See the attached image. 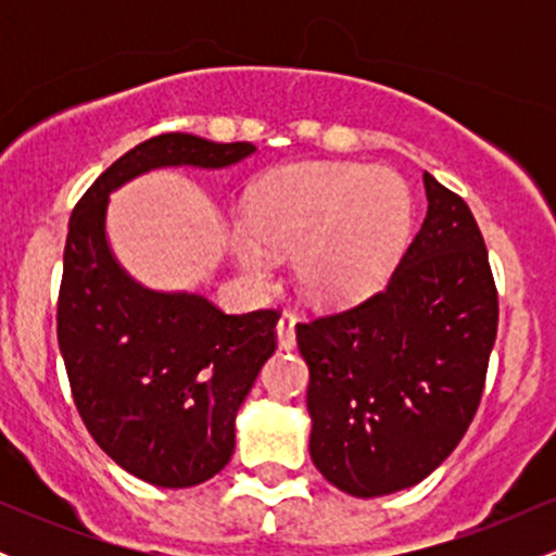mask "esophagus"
<instances>
[{"instance_id":"1","label":"esophagus","mask_w":556,"mask_h":556,"mask_svg":"<svg viewBox=\"0 0 556 556\" xmlns=\"http://www.w3.org/2000/svg\"><path fill=\"white\" fill-rule=\"evenodd\" d=\"M295 321H298V318L292 314H285L277 321V342H279V348H282V350L295 348Z\"/></svg>"}]
</instances>
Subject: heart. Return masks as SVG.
Segmentation results:
<instances>
[{"label": "heart", "instance_id": "b5f03b06", "mask_svg": "<svg viewBox=\"0 0 556 556\" xmlns=\"http://www.w3.org/2000/svg\"><path fill=\"white\" fill-rule=\"evenodd\" d=\"M248 225L229 235L251 277L274 269L271 248L292 253L305 298L321 305L363 300L397 264L410 232L413 201L394 172L353 162H300L266 172L245 201Z\"/></svg>", "mask_w": 556, "mask_h": 556}]
</instances>
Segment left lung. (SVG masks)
Returning <instances> with one entry per match:
<instances>
[{"instance_id": "8db88e82", "label": "left lung", "mask_w": 556, "mask_h": 556, "mask_svg": "<svg viewBox=\"0 0 556 556\" xmlns=\"http://www.w3.org/2000/svg\"><path fill=\"white\" fill-rule=\"evenodd\" d=\"M429 212L397 269L353 308L298 324L311 460L353 496L416 486L468 431L500 324L468 203L426 172Z\"/></svg>"}]
</instances>
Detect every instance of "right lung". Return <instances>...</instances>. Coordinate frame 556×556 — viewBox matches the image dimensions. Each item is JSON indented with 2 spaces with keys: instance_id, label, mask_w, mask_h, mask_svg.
<instances>
[{
  "instance_id": "1",
  "label": "right lung",
  "mask_w": 556,
  "mask_h": 556,
  "mask_svg": "<svg viewBox=\"0 0 556 556\" xmlns=\"http://www.w3.org/2000/svg\"><path fill=\"white\" fill-rule=\"evenodd\" d=\"M253 151L164 132L101 172L70 216L56 340L75 407L96 444L154 486H195L229 463L235 416L277 350L279 314L232 316L203 295L138 285L106 242L110 193L149 169H222Z\"/></svg>"
}]
</instances>
